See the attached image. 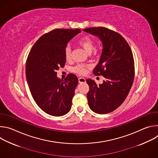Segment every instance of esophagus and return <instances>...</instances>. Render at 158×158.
<instances>
[{
	"label": "esophagus",
	"mask_w": 158,
	"mask_h": 158,
	"mask_svg": "<svg viewBox=\"0 0 158 158\" xmlns=\"http://www.w3.org/2000/svg\"><path fill=\"white\" fill-rule=\"evenodd\" d=\"M79 83H84L85 82V79L84 77H79Z\"/></svg>",
	"instance_id": "esophagus-1"
}]
</instances>
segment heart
<instances>
[{
	"label": "heart",
	"instance_id": "heart-1",
	"mask_svg": "<svg viewBox=\"0 0 158 158\" xmlns=\"http://www.w3.org/2000/svg\"><path fill=\"white\" fill-rule=\"evenodd\" d=\"M80 46H81L84 50L89 54L95 49V44L94 41L89 37L85 36L82 37L78 42ZM64 56L67 60H70L71 59V49L70 47L67 46L64 50ZM88 66L84 64H77L72 69V71L79 75H84L87 70Z\"/></svg>",
	"mask_w": 158,
	"mask_h": 158
}]
</instances>
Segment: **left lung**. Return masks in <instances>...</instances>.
Here are the masks:
<instances>
[{
	"instance_id": "1",
	"label": "left lung",
	"mask_w": 158,
	"mask_h": 158,
	"mask_svg": "<svg viewBox=\"0 0 158 158\" xmlns=\"http://www.w3.org/2000/svg\"><path fill=\"white\" fill-rule=\"evenodd\" d=\"M99 37L102 42L99 62L93 71L105 80L97 84L87 79L89 86L87 97L90 109L96 113H109L125 101L134 78V62L132 51L125 39L119 33L103 27L83 30Z\"/></svg>"
}]
</instances>
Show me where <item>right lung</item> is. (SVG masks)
Returning <instances> with one entry per match:
<instances>
[{
	"label": "right lung",
	"mask_w": 158,
	"mask_h": 158,
	"mask_svg": "<svg viewBox=\"0 0 158 158\" xmlns=\"http://www.w3.org/2000/svg\"><path fill=\"white\" fill-rule=\"evenodd\" d=\"M81 31L57 29L42 35L34 44L27 59L26 74L32 96L46 113L61 116L71 110L78 79L69 74L63 79L57 77L64 67L67 44Z\"/></svg>",
	"instance_id": "add662e5"
}]
</instances>
